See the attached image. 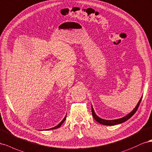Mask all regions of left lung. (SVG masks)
Returning a JSON list of instances; mask_svg holds the SVG:
<instances>
[{
	"mask_svg": "<svg viewBox=\"0 0 152 152\" xmlns=\"http://www.w3.org/2000/svg\"><path fill=\"white\" fill-rule=\"evenodd\" d=\"M141 99L142 98L140 99V101L137 103V106H136V107L134 108V109L129 114H128L127 116H125L123 118H121L119 119H116V120H104L102 118H101L100 117H99L96 114H95V113L94 112V108L92 106V116L94 117V118L97 121V122H99V124H101L102 125H117V124H122L123 122H125V121L128 120L130 118H131V116H132L134 115V114L136 112L137 110L138 109V107L140 104V102L141 101Z\"/></svg>",
	"mask_w": 152,
	"mask_h": 152,
	"instance_id": "8db88e82",
	"label": "left lung"
}]
</instances>
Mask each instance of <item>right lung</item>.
<instances>
[{
    "mask_svg": "<svg viewBox=\"0 0 152 152\" xmlns=\"http://www.w3.org/2000/svg\"><path fill=\"white\" fill-rule=\"evenodd\" d=\"M66 116L67 115H66V116H65L64 117V118L62 120V122H60L58 125H57V126H55V127H53V128H51V129H46V130H48H48H52V129H57V128H59L60 126H61V125H62V124L64 122V121L65 120H66Z\"/></svg>",
    "mask_w": 152,
    "mask_h": 152,
    "instance_id": "add662e5",
    "label": "right lung"
}]
</instances>
